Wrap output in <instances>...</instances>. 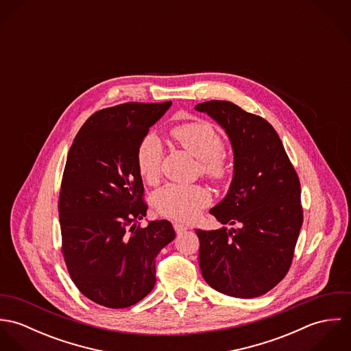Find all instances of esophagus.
Returning <instances> with one entry per match:
<instances>
[{
    "label": "esophagus",
    "instance_id": "esophagus-1",
    "mask_svg": "<svg viewBox=\"0 0 351 351\" xmlns=\"http://www.w3.org/2000/svg\"><path fill=\"white\" fill-rule=\"evenodd\" d=\"M173 226H174V230H176L177 234H182V232H185V231L189 228L188 226H185V224H182V223H174Z\"/></svg>",
    "mask_w": 351,
    "mask_h": 351
}]
</instances>
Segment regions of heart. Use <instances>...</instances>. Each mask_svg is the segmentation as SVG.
<instances>
[{
  "instance_id": "1",
  "label": "heart",
  "mask_w": 351,
  "mask_h": 351,
  "mask_svg": "<svg viewBox=\"0 0 351 351\" xmlns=\"http://www.w3.org/2000/svg\"><path fill=\"white\" fill-rule=\"evenodd\" d=\"M171 136L178 145L200 160L201 173L212 180H223L228 174V166L221 156L223 139L208 121H192L177 125ZM162 145L149 134L139 143L136 166L145 181L152 184L160 174ZM210 202L209 192L201 185L169 184L154 196V204L163 216L189 221L197 217L201 209Z\"/></svg>"
}]
</instances>
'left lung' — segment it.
Wrapping results in <instances>:
<instances>
[{
    "instance_id": "8db88e82",
    "label": "left lung",
    "mask_w": 351,
    "mask_h": 351,
    "mask_svg": "<svg viewBox=\"0 0 351 351\" xmlns=\"http://www.w3.org/2000/svg\"><path fill=\"white\" fill-rule=\"evenodd\" d=\"M226 132L234 174L209 213L237 228L196 230L201 274L220 293L252 299L288 273L302 224L300 181L274 128L230 101L197 104Z\"/></svg>"
}]
</instances>
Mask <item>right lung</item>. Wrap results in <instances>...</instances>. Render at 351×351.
<instances>
[{
    "label": "right lung",
    "instance_id": "right-lung-1",
    "mask_svg": "<svg viewBox=\"0 0 351 351\" xmlns=\"http://www.w3.org/2000/svg\"><path fill=\"white\" fill-rule=\"evenodd\" d=\"M171 102H125L92 114L77 134L64 166L59 223L70 277L84 296L127 308L155 285V258L174 238L167 220L146 216L139 143Z\"/></svg>",
    "mask_w": 351,
    "mask_h": 351
}]
</instances>
